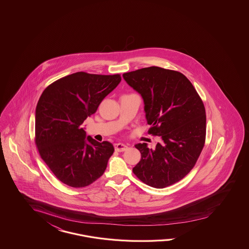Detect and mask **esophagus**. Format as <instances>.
<instances>
[{
  "mask_svg": "<svg viewBox=\"0 0 249 249\" xmlns=\"http://www.w3.org/2000/svg\"><path fill=\"white\" fill-rule=\"evenodd\" d=\"M114 147H115V151H119V152L127 151L128 149V146L123 143H115Z\"/></svg>",
  "mask_w": 249,
  "mask_h": 249,
  "instance_id": "obj_1",
  "label": "esophagus"
}]
</instances>
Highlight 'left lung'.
<instances>
[{"instance_id": "obj_1", "label": "left lung", "mask_w": 249, "mask_h": 249, "mask_svg": "<svg viewBox=\"0 0 249 249\" xmlns=\"http://www.w3.org/2000/svg\"><path fill=\"white\" fill-rule=\"evenodd\" d=\"M122 76L143 99L149 133L160 138L155 149L136 144L142 159L132 171L151 187L170 186L190 173L204 148V103L188 78L177 71L151 67Z\"/></svg>"}]
</instances>
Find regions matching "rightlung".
Returning a JSON list of instances; mask_svg holds the SVG:
<instances>
[{"mask_svg":"<svg viewBox=\"0 0 249 249\" xmlns=\"http://www.w3.org/2000/svg\"><path fill=\"white\" fill-rule=\"evenodd\" d=\"M121 81L120 75L76 72L45 89L36 109V144L59 181L82 188L104 174L114 147L87 136L83 122Z\"/></svg>","mask_w":249,"mask_h":249,"instance_id":"1","label":"right lung"}]
</instances>
